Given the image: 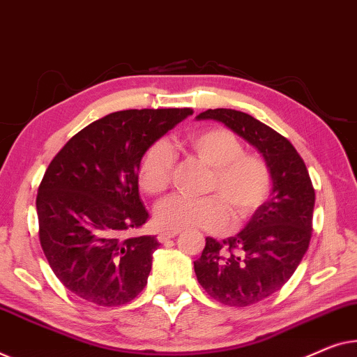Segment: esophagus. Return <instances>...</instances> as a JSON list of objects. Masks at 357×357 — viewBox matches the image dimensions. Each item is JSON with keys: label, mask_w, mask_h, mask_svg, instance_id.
<instances>
[{"label": "esophagus", "mask_w": 357, "mask_h": 357, "mask_svg": "<svg viewBox=\"0 0 357 357\" xmlns=\"http://www.w3.org/2000/svg\"><path fill=\"white\" fill-rule=\"evenodd\" d=\"M178 234H179V231H163V233L158 234V241L160 243H167L168 239L176 238Z\"/></svg>", "instance_id": "34e87169"}]
</instances>
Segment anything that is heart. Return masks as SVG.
<instances>
[{
  "instance_id": "1",
  "label": "heart",
  "mask_w": 357,
  "mask_h": 357,
  "mask_svg": "<svg viewBox=\"0 0 357 357\" xmlns=\"http://www.w3.org/2000/svg\"><path fill=\"white\" fill-rule=\"evenodd\" d=\"M185 145L212 167L205 197L174 195L163 200L155 220L163 229L202 228L222 233L231 223L245 222L267 202L273 185L272 168L260 153L245 152L238 135L225 128L197 130ZM176 155L172 145L157 140L145 150L139 163V184L150 195L167 192L173 183Z\"/></svg>"
}]
</instances>
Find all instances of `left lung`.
<instances>
[{
  "label": "left lung",
  "instance_id": "1",
  "mask_svg": "<svg viewBox=\"0 0 357 357\" xmlns=\"http://www.w3.org/2000/svg\"><path fill=\"white\" fill-rule=\"evenodd\" d=\"M197 119H217L252 144L273 174L272 197L233 238L205 239L194 270L210 298L245 307L281 289L303 260L312 238L315 190L293 144L248 113L217 108Z\"/></svg>",
  "mask_w": 357,
  "mask_h": 357
}]
</instances>
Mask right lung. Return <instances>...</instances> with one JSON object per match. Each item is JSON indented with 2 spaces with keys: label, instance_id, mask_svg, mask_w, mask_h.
<instances>
[{
  "label": "right lung",
  "instance_id": "right-lung-1",
  "mask_svg": "<svg viewBox=\"0 0 357 357\" xmlns=\"http://www.w3.org/2000/svg\"><path fill=\"white\" fill-rule=\"evenodd\" d=\"M190 108L124 109L89 124L54 155L37 194L38 239L58 280L105 307L145 288L155 236H126L147 223L139 163Z\"/></svg>",
  "mask_w": 357,
  "mask_h": 357
}]
</instances>
